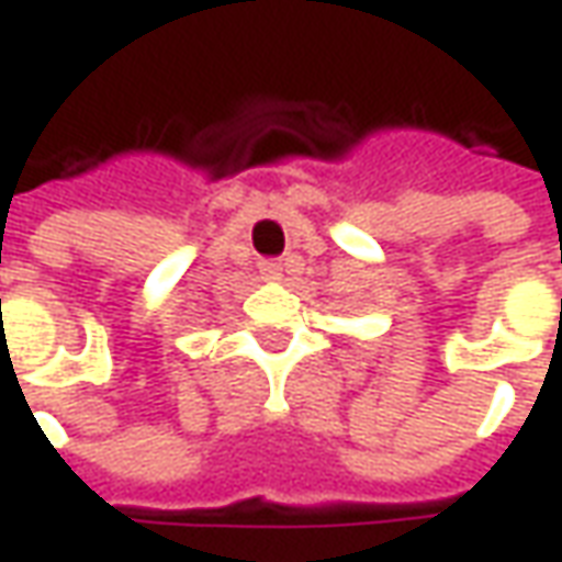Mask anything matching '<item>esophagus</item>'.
I'll use <instances>...</instances> for the list:
<instances>
[{"label":"esophagus","mask_w":562,"mask_h":562,"mask_svg":"<svg viewBox=\"0 0 562 562\" xmlns=\"http://www.w3.org/2000/svg\"><path fill=\"white\" fill-rule=\"evenodd\" d=\"M258 270H261V277H265V280H280L282 277V265L280 261H273V258L258 261Z\"/></svg>","instance_id":"obj_1"}]
</instances>
